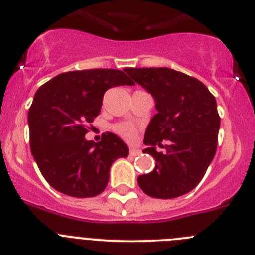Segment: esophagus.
Here are the masks:
<instances>
[{"label": "esophagus", "instance_id": "esophagus-1", "mask_svg": "<svg viewBox=\"0 0 255 255\" xmlns=\"http://www.w3.org/2000/svg\"><path fill=\"white\" fill-rule=\"evenodd\" d=\"M129 153H130V156H137V154L141 153V151H139L138 148H134V147H132V148L129 149Z\"/></svg>", "mask_w": 255, "mask_h": 255}]
</instances>
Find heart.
<instances>
[{
  "label": "heart",
  "mask_w": 255,
  "mask_h": 255,
  "mask_svg": "<svg viewBox=\"0 0 255 255\" xmlns=\"http://www.w3.org/2000/svg\"><path fill=\"white\" fill-rule=\"evenodd\" d=\"M116 130L118 134H121L123 138H126L127 141H133L135 138V134H137V130L129 123H122V125H118L116 127Z\"/></svg>",
  "instance_id": "obj_1"
}]
</instances>
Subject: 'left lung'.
<instances>
[{"mask_svg": "<svg viewBox=\"0 0 255 255\" xmlns=\"http://www.w3.org/2000/svg\"><path fill=\"white\" fill-rule=\"evenodd\" d=\"M126 73L153 97L157 113L144 133L143 153L156 165L137 178L156 199L182 196L197 186L218 146L220 117L215 97L187 74L170 68H127ZM165 148L157 152L156 147Z\"/></svg>", "mask_w": 255, "mask_h": 255, "instance_id": "8db88e82", "label": "left lung"}]
</instances>
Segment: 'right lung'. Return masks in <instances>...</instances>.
<instances>
[{
	"instance_id": "add662e5",
	"label": "right lung",
	"mask_w": 255,
	"mask_h": 255,
	"mask_svg": "<svg viewBox=\"0 0 255 255\" xmlns=\"http://www.w3.org/2000/svg\"><path fill=\"white\" fill-rule=\"evenodd\" d=\"M133 84L121 70L90 69L59 74L37 89L27 117L30 147L50 186L73 197L104 191L112 163L129 149L114 133L88 141L85 125L101 113L107 89Z\"/></svg>"
}]
</instances>
